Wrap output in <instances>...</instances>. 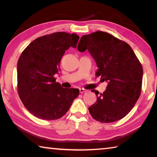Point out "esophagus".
<instances>
[{
    "label": "esophagus",
    "mask_w": 157,
    "mask_h": 157,
    "mask_svg": "<svg viewBox=\"0 0 157 157\" xmlns=\"http://www.w3.org/2000/svg\"><path fill=\"white\" fill-rule=\"evenodd\" d=\"M87 90L86 89H79V92L81 93V94H82V93H85L86 92Z\"/></svg>",
    "instance_id": "obj_1"
}]
</instances>
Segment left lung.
<instances>
[{
	"label": "left lung",
	"mask_w": 157,
	"mask_h": 157,
	"mask_svg": "<svg viewBox=\"0 0 157 157\" xmlns=\"http://www.w3.org/2000/svg\"><path fill=\"white\" fill-rule=\"evenodd\" d=\"M78 49H86L95 59V73L108 82L107 89L97 95V101L89 108L95 120L108 123L121 120L128 114L141 93L143 67L129 44L111 34L97 31L81 37Z\"/></svg>",
	"instance_id": "8db88e82"
}]
</instances>
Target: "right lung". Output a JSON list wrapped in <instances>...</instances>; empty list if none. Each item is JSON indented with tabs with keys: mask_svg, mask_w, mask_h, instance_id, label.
<instances>
[{
	"mask_svg": "<svg viewBox=\"0 0 157 157\" xmlns=\"http://www.w3.org/2000/svg\"><path fill=\"white\" fill-rule=\"evenodd\" d=\"M79 39L76 34L58 32L38 37L21 53L17 63L18 95L38 118H60L78 96L79 89L63 88L54 75L66 50L75 48Z\"/></svg>",
	"mask_w": 157,
	"mask_h": 157,
	"instance_id": "1",
	"label": "right lung"
}]
</instances>
